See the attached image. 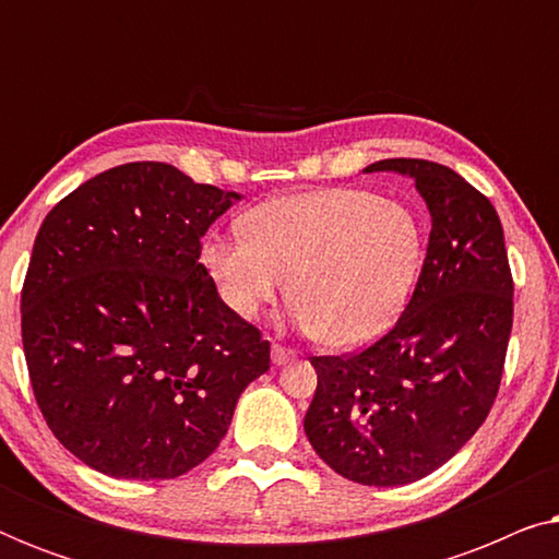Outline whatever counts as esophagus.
<instances>
[{"label":"esophagus","instance_id":"1","mask_svg":"<svg viewBox=\"0 0 559 559\" xmlns=\"http://www.w3.org/2000/svg\"><path fill=\"white\" fill-rule=\"evenodd\" d=\"M289 361H295V350H289L285 346H280V343H274V346H272V364L274 366H285Z\"/></svg>","mask_w":559,"mask_h":559}]
</instances>
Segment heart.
Returning a JSON list of instances; mask_svg holds the SVG:
<instances>
[{"mask_svg":"<svg viewBox=\"0 0 559 559\" xmlns=\"http://www.w3.org/2000/svg\"><path fill=\"white\" fill-rule=\"evenodd\" d=\"M239 236H209L201 259L226 308L257 318L289 277L293 318L335 348L389 331L425 262L415 211L361 188H320L259 203Z\"/></svg>","mask_w":559,"mask_h":559,"instance_id":"heart-1","label":"heart"}]
</instances>
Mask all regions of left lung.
I'll return each mask as SVG.
<instances>
[{
  "instance_id": "left-lung-1",
  "label": "left lung",
  "mask_w": 559,
  "mask_h": 559,
  "mask_svg": "<svg viewBox=\"0 0 559 559\" xmlns=\"http://www.w3.org/2000/svg\"><path fill=\"white\" fill-rule=\"evenodd\" d=\"M366 173L415 180L430 241L402 318L361 354L316 356L305 415L316 453L343 478L404 486L448 463L491 412L514 320L499 213L455 170L379 159Z\"/></svg>"
}]
</instances>
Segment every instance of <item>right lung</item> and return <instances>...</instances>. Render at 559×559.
Returning a JSON list of instances; mask_svg holds the SVG:
<instances>
[{
  "label": "right lung",
  "mask_w": 559,
  "mask_h": 559,
  "mask_svg": "<svg viewBox=\"0 0 559 559\" xmlns=\"http://www.w3.org/2000/svg\"><path fill=\"white\" fill-rule=\"evenodd\" d=\"M236 201L173 165L129 163L45 216L22 287V346L45 423L88 468L182 476L270 369V341L198 262Z\"/></svg>",
  "instance_id": "obj_1"
}]
</instances>
